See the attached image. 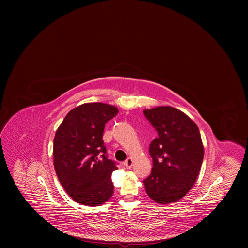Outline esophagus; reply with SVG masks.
Instances as JSON below:
<instances>
[{
  "instance_id": "obj_1",
  "label": "esophagus",
  "mask_w": 248,
  "mask_h": 248,
  "mask_svg": "<svg viewBox=\"0 0 248 248\" xmlns=\"http://www.w3.org/2000/svg\"><path fill=\"white\" fill-rule=\"evenodd\" d=\"M124 167H125L126 169H131V168L133 167V159H132V158H128V159L124 163Z\"/></svg>"
}]
</instances>
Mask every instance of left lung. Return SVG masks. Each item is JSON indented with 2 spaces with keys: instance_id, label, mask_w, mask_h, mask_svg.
Wrapping results in <instances>:
<instances>
[{
  "instance_id": "1",
  "label": "left lung",
  "mask_w": 248,
  "mask_h": 248,
  "mask_svg": "<svg viewBox=\"0 0 248 248\" xmlns=\"http://www.w3.org/2000/svg\"><path fill=\"white\" fill-rule=\"evenodd\" d=\"M159 137L150 145L151 175L144 180L148 196L159 204H170L190 192L204 159V146L197 124L170 106L145 109Z\"/></svg>"
}]
</instances>
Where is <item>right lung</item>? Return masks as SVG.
<instances>
[{"label":"right lung","mask_w":248,"mask_h":248,"mask_svg":"<svg viewBox=\"0 0 248 248\" xmlns=\"http://www.w3.org/2000/svg\"><path fill=\"white\" fill-rule=\"evenodd\" d=\"M119 112L116 107L87 102L71 109L53 140V164L60 184L77 203L100 206L113 194L111 174L117 167L107 158L104 125ZM98 153H102L100 157Z\"/></svg>","instance_id":"obj_1"}]
</instances>
